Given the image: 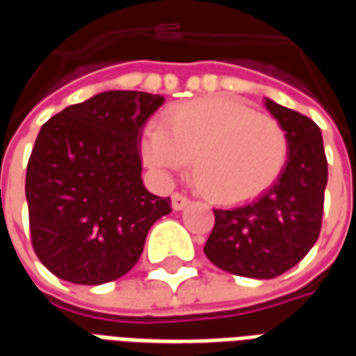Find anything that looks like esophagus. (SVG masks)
Returning <instances> with one entry per match:
<instances>
[{"label":"esophagus","mask_w":356,"mask_h":356,"mask_svg":"<svg viewBox=\"0 0 356 356\" xmlns=\"http://www.w3.org/2000/svg\"><path fill=\"white\" fill-rule=\"evenodd\" d=\"M188 204H191V200H188L186 196H183V194L175 193L173 196H171V208L175 209V211H181V209H185Z\"/></svg>","instance_id":"1"}]
</instances>
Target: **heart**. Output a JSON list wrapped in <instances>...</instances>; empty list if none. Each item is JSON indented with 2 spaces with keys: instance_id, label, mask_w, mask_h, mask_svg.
<instances>
[{
  "instance_id": "b5f03b06",
  "label": "heart",
  "mask_w": 356,
  "mask_h": 356,
  "mask_svg": "<svg viewBox=\"0 0 356 356\" xmlns=\"http://www.w3.org/2000/svg\"><path fill=\"white\" fill-rule=\"evenodd\" d=\"M143 160L162 175L193 160L194 181L211 200H250L273 185L288 158V139L275 118L234 97L177 104L150 127Z\"/></svg>"
}]
</instances>
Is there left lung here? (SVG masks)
<instances>
[{"label":"left lung","instance_id":"8db88e82","mask_svg":"<svg viewBox=\"0 0 356 356\" xmlns=\"http://www.w3.org/2000/svg\"><path fill=\"white\" fill-rule=\"evenodd\" d=\"M265 106L286 133L288 160L255 200L213 209L216 225L204 246L213 265L248 278H275L305 257L321 234L328 183L321 127L270 99Z\"/></svg>","mask_w":356,"mask_h":356}]
</instances>
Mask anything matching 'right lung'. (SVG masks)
Masks as SVG:
<instances>
[{
	"label": "right lung",
	"instance_id": "obj_1",
	"mask_svg": "<svg viewBox=\"0 0 356 356\" xmlns=\"http://www.w3.org/2000/svg\"><path fill=\"white\" fill-rule=\"evenodd\" d=\"M162 104V95L104 91L42 125L26 202L34 252L55 276L86 286L124 276L171 211L140 179L143 127Z\"/></svg>",
	"mask_w": 356,
	"mask_h": 356
}]
</instances>
